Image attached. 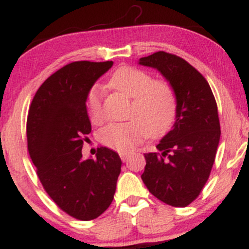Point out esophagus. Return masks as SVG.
I'll return each mask as SVG.
<instances>
[{"mask_svg":"<svg viewBox=\"0 0 249 249\" xmlns=\"http://www.w3.org/2000/svg\"><path fill=\"white\" fill-rule=\"evenodd\" d=\"M127 158H128V154H126V153H121V159H122L123 161H126Z\"/></svg>","mask_w":249,"mask_h":249,"instance_id":"esophagus-1","label":"esophagus"}]
</instances>
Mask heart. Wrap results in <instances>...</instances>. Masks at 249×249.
Masks as SVG:
<instances>
[{"instance_id": "heart-1", "label": "heart", "mask_w": 249, "mask_h": 249, "mask_svg": "<svg viewBox=\"0 0 249 249\" xmlns=\"http://www.w3.org/2000/svg\"><path fill=\"white\" fill-rule=\"evenodd\" d=\"M108 87L131 98L124 123H111L99 131V141L105 146L130 152L145 136L160 137L170 130L176 116V95L172 87L161 79H152L146 71L122 65L108 79ZM88 116L93 124L103 121L102 90L93 85L85 98Z\"/></svg>"}]
</instances>
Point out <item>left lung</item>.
Listing matches in <instances>:
<instances>
[{
    "mask_svg": "<svg viewBox=\"0 0 249 249\" xmlns=\"http://www.w3.org/2000/svg\"><path fill=\"white\" fill-rule=\"evenodd\" d=\"M139 64L154 68L170 82L177 99L173 128L145 153L142 179L151 193L173 207H186L204 188L220 141L218 107L205 77L181 57L158 51Z\"/></svg>",
    "mask_w": 249,
    "mask_h": 249,
    "instance_id": "1",
    "label": "left lung"
}]
</instances>
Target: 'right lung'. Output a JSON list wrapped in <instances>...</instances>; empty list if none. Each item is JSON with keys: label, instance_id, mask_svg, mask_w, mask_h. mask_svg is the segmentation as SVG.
I'll list each match as a JSON object with an SVG mask.
<instances>
[{"label": "right lung", "instance_id": "right-lung-1", "mask_svg": "<svg viewBox=\"0 0 249 249\" xmlns=\"http://www.w3.org/2000/svg\"><path fill=\"white\" fill-rule=\"evenodd\" d=\"M113 62H72L57 70L37 90L27 119L28 151L45 192L72 218L89 221L110 206L122 160L107 147L83 160L91 132L85 98Z\"/></svg>", "mask_w": 249, "mask_h": 249}]
</instances>
